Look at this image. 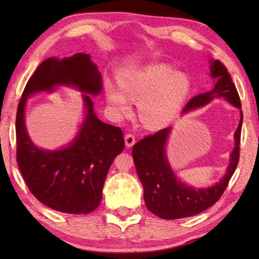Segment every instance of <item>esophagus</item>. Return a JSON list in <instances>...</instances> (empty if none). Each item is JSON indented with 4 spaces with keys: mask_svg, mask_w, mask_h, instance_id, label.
Wrapping results in <instances>:
<instances>
[{
    "mask_svg": "<svg viewBox=\"0 0 259 259\" xmlns=\"http://www.w3.org/2000/svg\"><path fill=\"white\" fill-rule=\"evenodd\" d=\"M124 142H125V146L128 147V148L133 147V146L136 144L135 136L131 135V134H126V135L124 136Z\"/></svg>",
    "mask_w": 259,
    "mask_h": 259,
    "instance_id": "34e87169",
    "label": "esophagus"
}]
</instances>
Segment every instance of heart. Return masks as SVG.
Instances as JSON below:
<instances>
[{"instance_id":"1","label":"heart","mask_w":259,"mask_h":259,"mask_svg":"<svg viewBox=\"0 0 259 259\" xmlns=\"http://www.w3.org/2000/svg\"><path fill=\"white\" fill-rule=\"evenodd\" d=\"M120 90L106 82V97L118 114H128L130 100L139 101L141 122L148 129L168 125L183 108L190 91V80L171 65L156 63L124 70L119 76Z\"/></svg>"}]
</instances>
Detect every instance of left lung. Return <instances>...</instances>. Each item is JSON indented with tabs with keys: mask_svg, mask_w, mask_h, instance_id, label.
Returning a JSON list of instances; mask_svg holds the SVG:
<instances>
[{
	"mask_svg": "<svg viewBox=\"0 0 259 259\" xmlns=\"http://www.w3.org/2000/svg\"><path fill=\"white\" fill-rule=\"evenodd\" d=\"M210 75L216 83L208 92L190 99L183 114L206 106L214 98H224L240 110L238 128L234 135L235 147L230 155L229 166L224 177L207 188H195L176 177L167 158L166 145L171 126L158 131L138 141L133 148V157L137 174L144 186V198L147 208L162 219H179L199 213L218 201L239 161V144L243 111L237 89L228 70L218 60H210Z\"/></svg>",
	"mask_w": 259,
	"mask_h": 259,
	"instance_id": "1",
	"label": "left lung"
}]
</instances>
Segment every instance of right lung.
Returning a JSON list of instances; mask_svg holds the SVG:
<instances>
[{
  "instance_id": "1",
  "label": "right lung",
  "mask_w": 259,
  "mask_h": 259,
  "mask_svg": "<svg viewBox=\"0 0 259 259\" xmlns=\"http://www.w3.org/2000/svg\"><path fill=\"white\" fill-rule=\"evenodd\" d=\"M58 85L98 96L102 90L101 73L84 53L50 58L38 65L27 81L16 112V161L38 201L61 212L89 213L100 205L109 168L124 148L122 130L102 122L93 111L91 98L83 95L85 118L75 138L58 150L36 147L25 126L27 98L52 92Z\"/></svg>"
}]
</instances>
